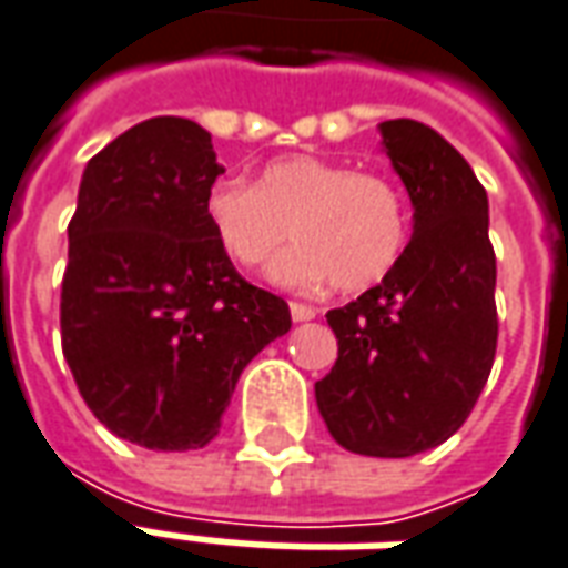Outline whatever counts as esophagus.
<instances>
[{"instance_id": "1", "label": "esophagus", "mask_w": 568, "mask_h": 568, "mask_svg": "<svg viewBox=\"0 0 568 568\" xmlns=\"http://www.w3.org/2000/svg\"><path fill=\"white\" fill-rule=\"evenodd\" d=\"M288 310H292V320L295 322L316 320V310L307 307V304H301V301H292V304H288Z\"/></svg>"}]
</instances>
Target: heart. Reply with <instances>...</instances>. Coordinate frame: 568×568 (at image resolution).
Here are the masks:
<instances>
[{"instance_id":"1","label":"heart","mask_w":568,"mask_h":568,"mask_svg":"<svg viewBox=\"0 0 568 568\" xmlns=\"http://www.w3.org/2000/svg\"><path fill=\"white\" fill-rule=\"evenodd\" d=\"M206 219L224 255L246 267H271V280L292 288L334 283L362 292L398 267L410 240V206L389 175L349 163L295 154L267 163L255 187L219 179L206 194Z\"/></svg>"}]
</instances>
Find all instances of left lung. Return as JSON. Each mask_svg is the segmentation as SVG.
I'll return each instance as SVG.
<instances>
[{
    "label": "left lung",
    "mask_w": 568,
    "mask_h": 568,
    "mask_svg": "<svg viewBox=\"0 0 568 568\" xmlns=\"http://www.w3.org/2000/svg\"><path fill=\"white\" fill-rule=\"evenodd\" d=\"M381 133L414 236L381 285L328 310L337 362L316 405L344 450L402 459L444 444L480 398L499 341L496 252L487 191L463 154L410 118Z\"/></svg>",
    "instance_id": "8db88e82"
}]
</instances>
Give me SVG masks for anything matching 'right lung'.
<instances>
[{"label": "right lung", "instance_id": "1", "mask_svg": "<svg viewBox=\"0 0 568 568\" xmlns=\"http://www.w3.org/2000/svg\"><path fill=\"white\" fill-rule=\"evenodd\" d=\"M224 170L187 118H151L88 161L69 222L60 341L84 405L118 438L197 450L240 374L292 328L246 283L206 219Z\"/></svg>", "mask_w": 568, "mask_h": 568}]
</instances>
